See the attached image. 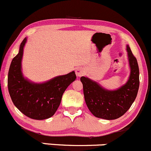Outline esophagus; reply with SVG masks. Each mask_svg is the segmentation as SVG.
Wrapping results in <instances>:
<instances>
[{
	"mask_svg": "<svg viewBox=\"0 0 151 151\" xmlns=\"http://www.w3.org/2000/svg\"><path fill=\"white\" fill-rule=\"evenodd\" d=\"M85 69L83 68H78L76 70V76H78V77H81V76H83L85 73Z\"/></svg>",
	"mask_w": 151,
	"mask_h": 151,
	"instance_id": "obj_1",
	"label": "esophagus"
}]
</instances>
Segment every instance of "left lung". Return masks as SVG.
<instances>
[{"label":"left lung","instance_id":"8db88e82","mask_svg":"<svg viewBox=\"0 0 151 151\" xmlns=\"http://www.w3.org/2000/svg\"><path fill=\"white\" fill-rule=\"evenodd\" d=\"M127 51L131 72L127 83L118 89H105L88 78H81L85 102L95 117L107 120L119 119L129 109L136 99L139 86V67L129 45Z\"/></svg>","mask_w":151,"mask_h":151}]
</instances>
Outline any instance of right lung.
Listing matches in <instances>:
<instances>
[{"mask_svg": "<svg viewBox=\"0 0 151 151\" xmlns=\"http://www.w3.org/2000/svg\"><path fill=\"white\" fill-rule=\"evenodd\" d=\"M27 38L20 44L19 51L11 63L8 75V88L14 105L30 119L43 120L52 117L61 102L65 89L76 80L74 71L57 76L42 83L24 78L22 73V58Z\"/></svg>", "mask_w": 151, "mask_h": 151, "instance_id": "1", "label": "right lung"}]
</instances>
